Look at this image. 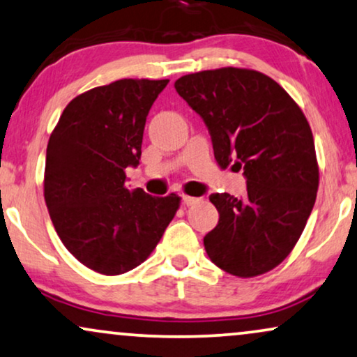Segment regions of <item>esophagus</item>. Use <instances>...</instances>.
Listing matches in <instances>:
<instances>
[{
    "label": "esophagus",
    "instance_id": "esophagus-1",
    "mask_svg": "<svg viewBox=\"0 0 357 357\" xmlns=\"http://www.w3.org/2000/svg\"><path fill=\"white\" fill-rule=\"evenodd\" d=\"M182 202H183V205L192 206V205H195V203H198V198H195V197H188V195H183V197H182Z\"/></svg>",
    "mask_w": 357,
    "mask_h": 357
}]
</instances>
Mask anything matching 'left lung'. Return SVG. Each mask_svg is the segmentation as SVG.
Returning <instances> with one entry per match:
<instances>
[{
	"label": "left lung",
	"instance_id": "left-lung-1",
	"mask_svg": "<svg viewBox=\"0 0 357 357\" xmlns=\"http://www.w3.org/2000/svg\"><path fill=\"white\" fill-rule=\"evenodd\" d=\"M175 90L200 114L221 169H243L248 195L213 193L220 221L205 238L213 264L238 277L279 266L302 236L318 190L313 134L300 106L261 72L225 67L180 77Z\"/></svg>",
	"mask_w": 357,
	"mask_h": 357
}]
</instances>
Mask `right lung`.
Instances as JSON below:
<instances>
[{
  "mask_svg": "<svg viewBox=\"0 0 357 357\" xmlns=\"http://www.w3.org/2000/svg\"><path fill=\"white\" fill-rule=\"evenodd\" d=\"M169 80L123 78L78 95L49 137L44 198L60 241L88 269L119 275L154 251L180 197L126 188L146 118Z\"/></svg>",
  "mask_w": 357,
  "mask_h": 357,
  "instance_id": "add662e5",
  "label": "right lung"
}]
</instances>
